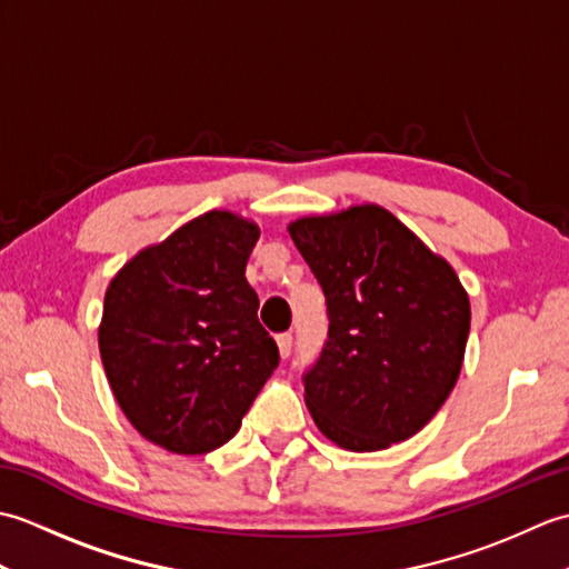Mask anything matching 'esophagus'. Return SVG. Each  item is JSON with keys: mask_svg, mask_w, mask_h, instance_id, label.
Wrapping results in <instances>:
<instances>
[{"mask_svg": "<svg viewBox=\"0 0 569 569\" xmlns=\"http://www.w3.org/2000/svg\"><path fill=\"white\" fill-rule=\"evenodd\" d=\"M278 342V352H281V357H291L293 352V335L291 332H281L276 337Z\"/></svg>", "mask_w": 569, "mask_h": 569, "instance_id": "34e87169", "label": "esophagus"}]
</instances>
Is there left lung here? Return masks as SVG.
Wrapping results in <instances>:
<instances>
[{
	"mask_svg": "<svg viewBox=\"0 0 569 569\" xmlns=\"http://www.w3.org/2000/svg\"><path fill=\"white\" fill-rule=\"evenodd\" d=\"M322 286L328 342L303 373L325 438L352 452L403 442L455 389L469 298L455 269L379 204L288 227Z\"/></svg>",
	"mask_w": 569,
	"mask_h": 569,
	"instance_id": "8db88e82",
	"label": "left lung"
}]
</instances>
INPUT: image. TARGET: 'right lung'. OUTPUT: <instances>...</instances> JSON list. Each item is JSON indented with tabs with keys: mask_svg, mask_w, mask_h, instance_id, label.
<instances>
[{
	"mask_svg": "<svg viewBox=\"0 0 569 569\" xmlns=\"http://www.w3.org/2000/svg\"><path fill=\"white\" fill-rule=\"evenodd\" d=\"M259 227L204 212L124 263L104 293L100 355L119 408L153 445L204 455L234 438L278 367L247 261Z\"/></svg>",
	"mask_w": 569,
	"mask_h": 569,
	"instance_id": "obj_1",
	"label": "right lung"
}]
</instances>
